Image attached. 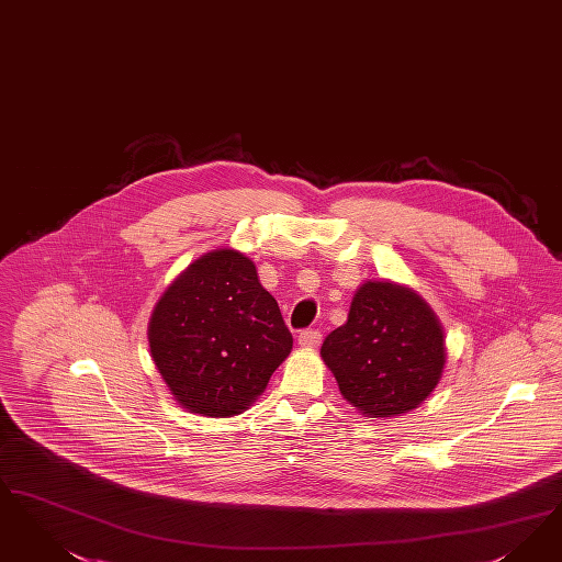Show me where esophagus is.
<instances>
[{
    "instance_id": "1",
    "label": "esophagus",
    "mask_w": 562,
    "mask_h": 562,
    "mask_svg": "<svg viewBox=\"0 0 562 562\" xmlns=\"http://www.w3.org/2000/svg\"><path fill=\"white\" fill-rule=\"evenodd\" d=\"M319 340H322V333L319 330L307 328V330L299 333V345H303V347H315Z\"/></svg>"
}]
</instances>
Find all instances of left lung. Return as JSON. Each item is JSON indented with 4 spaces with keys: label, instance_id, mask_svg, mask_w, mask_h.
Returning <instances> with one entry per match:
<instances>
[{
    "label": "left lung",
    "instance_id": "8db88e82",
    "mask_svg": "<svg viewBox=\"0 0 562 562\" xmlns=\"http://www.w3.org/2000/svg\"><path fill=\"white\" fill-rule=\"evenodd\" d=\"M322 358L349 404L386 418L423 404L441 379L443 330L416 292L366 282L347 324L324 340Z\"/></svg>",
    "mask_w": 562,
    "mask_h": 562
}]
</instances>
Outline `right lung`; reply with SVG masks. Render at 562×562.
<instances>
[{
  "mask_svg": "<svg viewBox=\"0 0 562 562\" xmlns=\"http://www.w3.org/2000/svg\"><path fill=\"white\" fill-rule=\"evenodd\" d=\"M153 360L186 409L240 414L291 353L280 307L238 250H213L167 289L148 326Z\"/></svg>",
  "mask_w": 562,
  "mask_h": 562,
  "instance_id": "right-lung-1",
  "label": "right lung"
}]
</instances>
